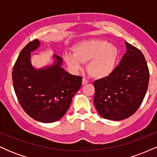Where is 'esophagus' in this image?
<instances>
[{
  "label": "esophagus",
  "instance_id": "34e87169",
  "mask_svg": "<svg viewBox=\"0 0 157 157\" xmlns=\"http://www.w3.org/2000/svg\"><path fill=\"white\" fill-rule=\"evenodd\" d=\"M88 82H89V80H86V79L85 78V77H83V78H82V85L87 84Z\"/></svg>",
  "mask_w": 157,
  "mask_h": 157
}]
</instances>
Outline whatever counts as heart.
<instances>
[{"label":"heart","mask_w":157,"mask_h":157,"mask_svg":"<svg viewBox=\"0 0 157 157\" xmlns=\"http://www.w3.org/2000/svg\"><path fill=\"white\" fill-rule=\"evenodd\" d=\"M73 54H65L63 59L70 69L77 73L82 63L87 62L88 72L95 78L109 76L116 68L120 55L118 48L105 40H83L75 45Z\"/></svg>","instance_id":"b5f03b06"}]
</instances>
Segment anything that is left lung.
<instances>
[{
    "mask_svg": "<svg viewBox=\"0 0 157 157\" xmlns=\"http://www.w3.org/2000/svg\"><path fill=\"white\" fill-rule=\"evenodd\" d=\"M126 52L109 76L94 82V103L107 120L129 117L137 111L146 94L149 70L143 54L125 41Z\"/></svg>",
    "mask_w": 157,
    "mask_h": 157,
    "instance_id": "obj_1",
    "label": "left lung"
}]
</instances>
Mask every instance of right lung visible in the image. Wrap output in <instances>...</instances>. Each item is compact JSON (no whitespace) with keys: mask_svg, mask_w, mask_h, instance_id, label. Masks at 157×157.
<instances>
[{"mask_svg":"<svg viewBox=\"0 0 157 157\" xmlns=\"http://www.w3.org/2000/svg\"><path fill=\"white\" fill-rule=\"evenodd\" d=\"M40 46L37 39L23 48L12 69V81L20 105L37 121L49 123L63 117L72 97L80 89L82 77L69 74L62 68L63 59L54 55L55 62L35 68L32 52Z\"/></svg>","mask_w":157,"mask_h":157,"instance_id":"1","label":"right lung"}]
</instances>
